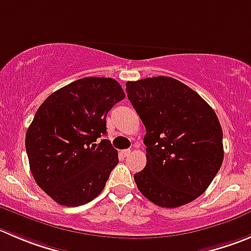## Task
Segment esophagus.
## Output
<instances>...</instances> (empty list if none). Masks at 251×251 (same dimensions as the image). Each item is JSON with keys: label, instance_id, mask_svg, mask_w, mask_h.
Masks as SVG:
<instances>
[{"label": "esophagus", "instance_id": "34e87169", "mask_svg": "<svg viewBox=\"0 0 251 251\" xmlns=\"http://www.w3.org/2000/svg\"><path fill=\"white\" fill-rule=\"evenodd\" d=\"M122 154L124 155V156H128V155L130 154V149H126V150H122Z\"/></svg>", "mask_w": 251, "mask_h": 251}]
</instances>
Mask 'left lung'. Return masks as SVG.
<instances>
[{
    "instance_id": "1",
    "label": "left lung",
    "mask_w": 251,
    "mask_h": 251,
    "mask_svg": "<svg viewBox=\"0 0 251 251\" xmlns=\"http://www.w3.org/2000/svg\"><path fill=\"white\" fill-rule=\"evenodd\" d=\"M126 87L147 130V165L134 175L138 190L165 208L190 203L223 163L216 112L192 88L168 76L128 81Z\"/></svg>"
}]
</instances>
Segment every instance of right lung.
<instances>
[{
    "label": "right lung",
    "instance_id": "1",
    "mask_svg": "<svg viewBox=\"0 0 251 251\" xmlns=\"http://www.w3.org/2000/svg\"><path fill=\"white\" fill-rule=\"evenodd\" d=\"M126 97L114 78L83 77L52 92L38 108L25 133L30 173L59 204L91 202L118 164L107 133L106 117Z\"/></svg>",
    "mask_w": 251,
    "mask_h": 251
}]
</instances>
